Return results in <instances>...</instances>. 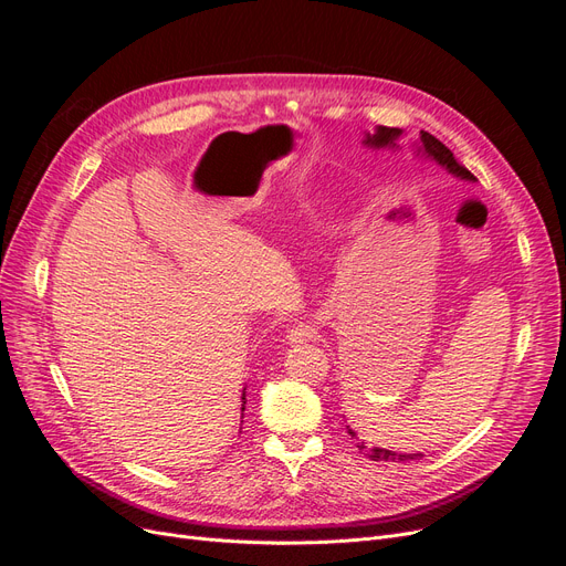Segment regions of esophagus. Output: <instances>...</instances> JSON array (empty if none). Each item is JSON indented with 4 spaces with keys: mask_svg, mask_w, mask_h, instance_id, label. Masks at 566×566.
I'll return each mask as SVG.
<instances>
[{
    "mask_svg": "<svg viewBox=\"0 0 566 566\" xmlns=\"http://www.w3.org/2000/svg\"><path fill=\"white\" fill-rule=\"evenodd\" d=\"M318 337V325L312 321H302L293 328L287 331V342L290 345H297V342H306V339H316Z\"/></svg>",
    "mask_w": 566,
    "mask_h": 566,
    "instance_id": "34e87169",
    "label": "esophagus"
}]
</instances>
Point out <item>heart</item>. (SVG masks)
<instances>
[{
    "label": "heart",
    "mask_w": 566,
    "mask_h": 566,
    "mask_svg": "<svg viewBox=\"0 0 566 566\" xmlns=\"http://www.w3.org/2000/svg\"><path fill=\"white\" fill-rule=\"evenodd\" d=\"M227 314H231V310H229V312H227Z\"/></svg>",
    "instance_id": "heart-1"
}]
</instances>
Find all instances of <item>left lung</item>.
Listing matches in <instances>:
<instances>
[{"instance_id":"obj_1","label":"left lung","mask_w":566,"mask_h":566,"mask_svg":"<svg viewBox=\"0 0 566 566\" xmlns=\"http://www.w3.org/2000/svg\"><path fill=\"white\" fill-rule=\"evenodd\" d=\"M403 132L397 129V127H378L375 129V134H366L364 144L370 146V148H394L397 146V139ZM418 153H422V156L437 160L441 167H447L451 175L460 177V179H472V172L470 169L462 167L455 158L453 153L443 146L437 136H432L430 132H420V139H418ZM347 432L352 434V439H356V447L358 451H366V455L375 462H408V460H420L422 453H397V451H387V449H378V447H366V441H361L356 437V432L352 430V427L347 424Z\"/></svg>"}]
</instances>
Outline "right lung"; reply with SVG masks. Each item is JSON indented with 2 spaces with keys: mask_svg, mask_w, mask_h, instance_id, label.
<instances>
[{
  "mask_svg": "<svg viewBox=\"0 0 566 566\" xmlns=\"http://www.w3.org/2000/svg\"><path fill=\"white\" fill-rule=\"evenodd\" d=\"M243 399H245V394H243ZM243 403H245V401H243Z\"/></svg>",
  "mask_w": 566,
  "mask_h": 566,
  "instance_id": "right-lung-1",
  "label": "right lung"
}]
</instances>
